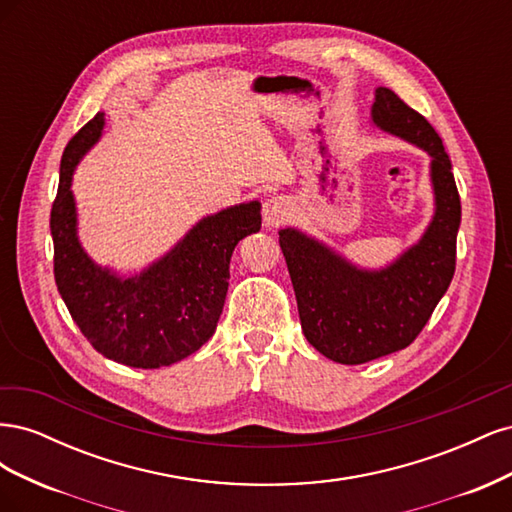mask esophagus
<instances>
[{"instance_id": "1", "label": "esophagus", "mask_w": 512, "mask_h": 512, "mask_svg": "<svg viewBox=\"0 0 512 512\" xmlns=\"http://www.w3.org/2000/svg\"><path fill=\"white\" fill-rule=\"evenodd\" d=\"M290 215V200L284 196H271L265 205H262V218L267 226L282 224Z\"/></svg>"}]
</instances>
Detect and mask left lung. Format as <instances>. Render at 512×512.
I'll use <instances>...</instances> for the list:
<instances>
[{"mask_svg": "<svg viewBox=\"0 0 512 512\" xmlns=\"http://www.w3.org/2000/svg\"><path fill=\"white\" fill-rule=\"evenodd\" d=\"M371 115L380 128L423 147L433 158L436 215L421 243L386 271L367 273L297 230H280L307 342L344 365H361L410 346L451 286L457 262L461 200L442 138L389 87L376 89Z\"/></svg>", "mask_w": 512, "mask_h": 512, "instance_id": "1", "label": "left lung"}]
</instances>
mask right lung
Wrapping results in <instances>:
<instances>
[{"label":"right lung","instance_id":"1","mask_svg":"<svg viewBox=\"0 0 512 512\" xmlns=\"http://www.w3.org/2000/svg\"><path fill=\"white\" fill-rule=\"evenodd\" d=\"M104 115L76 132L64 151L51 209L55 284L72 320L106 359L158 369L190 356L215 333L235 245L260 230V205L230 207L200 222L141 277L119 280L87 258L76 239L72 170L98 141Z\"/></svg>","mask_w":512,"mask_h":512}]
</instances>
